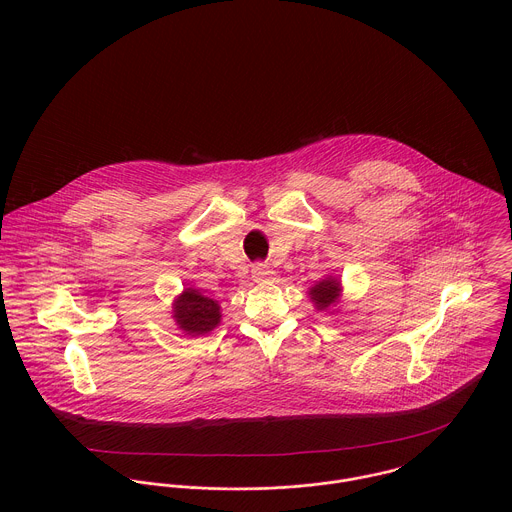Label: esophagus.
Segmentation results:
<instances>
[{
	"label": "esophagus",
	"instance_id": "34e87169",
	"mask_svg": "<svg viewBox=\"0 0 512 512\" xmlns=\"http://www.w3.org/2000/svg\"><path fill=\"white\" fill-rule=\"evenodd\" d=\"M251 273H253V279H255V281H267V279H273V271H271L267 265H261V263H259V265H255Z\"/></svg>",
	"mask_w": 512,
	"mask_h": 512
}]
</instances>
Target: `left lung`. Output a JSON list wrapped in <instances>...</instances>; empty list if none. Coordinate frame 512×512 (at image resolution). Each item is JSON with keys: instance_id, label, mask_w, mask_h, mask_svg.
I'll list each match as a JSON object with an SVG mask.
<instances>
[{"instance_id": "8db88e82", "label": "left lung", "mask_w": 512, "mask_h": 512, "mask_svg": "<svg viewBox=\"0 0 512 512\" xmlns=\"http://www.w3.org/2000/svg\"><path fill=\"white\" fill-rule=\"evenodd\" d=\"M340 279L336 277H326L322 281H318L314 287H310L308 296L314 302L316 310H330V306H334L340 298Z\"/></svg>"}]
</instances>
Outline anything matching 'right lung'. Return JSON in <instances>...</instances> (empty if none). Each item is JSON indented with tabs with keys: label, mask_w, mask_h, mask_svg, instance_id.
<instances>
[{
	"label": "right lung",
	"mask_w": 512,
	"mask_h": 512,
	"mask_svg": "<svg viewBox=\"0 0 512 512\" xmlns=\"http://www.w3.org/2000/svg\"><path fill=\"white\" fill-rule=\"evenodd\" d=\"M174 320L186 334H206L221 324V306L200 294V289H184L174 300Z\"/></svg>",
	"instance_id": "1"
}]
</instances>
